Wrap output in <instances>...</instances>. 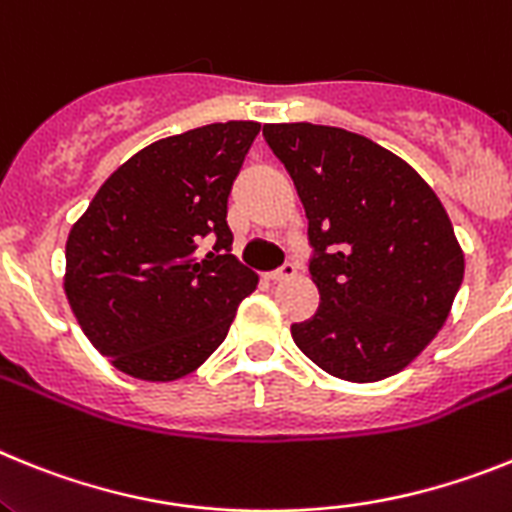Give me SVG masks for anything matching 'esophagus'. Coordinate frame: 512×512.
Returning a JSON list of instances; mask_svg holds the SVG:
<instances>
[{"mask_svg":"<svg viewBox=\"0 0 512 512\" xmlns=\"http://www.w3.org/2000/svg\"><path fill=\"white\" fill-rule=\"evenodd\" d=\"M293 275H296V265H293V262H286L283 268H278V270H273V273H268V281L283 283V281H288V278H293Z\"/></svg>","mask_w":512,"mask_h":512,"instance_id":"34e87169","label":"esophagus"}]
</instances>
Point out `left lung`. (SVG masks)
Returning <instances> with one entry per match:
<instances>
[{"mask_svg":"<svg viewBox=\"0 0 512 512\" xmlns=\"http://www.w3.org/2000/svg\"><path fill=\"white\" fill-rule=\"evenodd\" d=\"M309 219L319 309L291 324L322 371L373 384L410 366L451 314L464 250L446 208L410 164L366 136L265 123Z\"/></svg>","mask_w":512,"mask_h":512,"instance_id":"1","label":"left lung"}]
</instances>
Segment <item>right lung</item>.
<instances>
[{
	"label": "right lung",
	"instance_id": "right-lung-1",
	"mask_svg": "<svg viewBox=\"0 0 512 512\" xmlns=\"http://www.w3.org/2000/svg\"><path fill=\"white\" fill-rule=\"evenodd\" d=\"M257 133L255 121H226L154 141L102 182L71 226L64 293L118 371L141 381L188 376L257 288V275L226 255V201ZM208 233L217 244L201 258Z\"/></svg>",
	"mask_w": 512,
	"mask_h": 512
}]
</instances>
